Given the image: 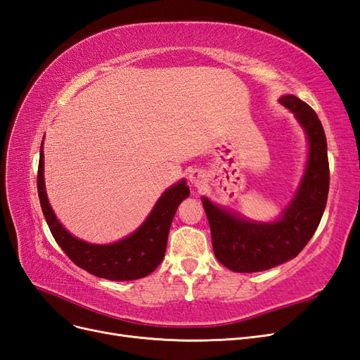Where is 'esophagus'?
Segmentation results:
<instances>
[{"label": "esophagus", "instance_id": "esophagus-1", "mask_svg": "<svg viewBox=\"0 0 360 360\" xmlns=\"http://www.w3.org/2000/svg\"><path fill=\"white\" fill-rule=\"evenodd\" d=\"M189 181L193 184L195 188H200L201 184L204 183V172L200 171V169L192 171L191 176H189Z\"/></svg>", "mask_w": 360, "mask_h": 360}]
</instances>
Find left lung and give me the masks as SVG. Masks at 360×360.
<instances>
[{"label":"left lung","mask_w":360,"mask_h":360,"mask_svg":"<svg viewBox=\"0 0 360 360\" xmlns=\"http://www.w3.org/2000/svg\"><path fill=\"white\" fill-rule=\"evenodd\" d=\"M279 102L297 117L309 141L307 171L281 219L274 224H254L202 198L213 252L225 267L238 274L267 270L296 257L319 228L328 202V143L319 115L292 94L282 96Z\"/></svg>","instance_id":"obj_1"}]
</instances>
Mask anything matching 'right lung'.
Masks as SVG:
<instances>
[{"label": "right lung", "instance_id": "obj_1", "mask_svg": "<svg viewBox=\"0 0 360 360\" xmlns=\"http://www.w3.org/2000/svg\"><path fill=\"white\" fill-rule=\"evenodd\" d=\"M43 144V143H41ZM37 192L49 230L73 263L89 274L111 281H134L150 275L165 257L169 226L179 204L189 197L186 181L174 184L156 202L146 222L123 240L112 245H90L70 236L57 221L43 183V150L40 148Z\"/></svg>", "mask_w": 360, "mask_h": 360}]
</instances>
